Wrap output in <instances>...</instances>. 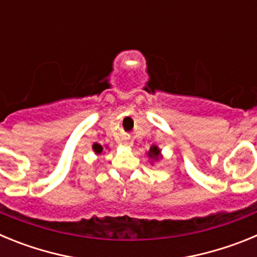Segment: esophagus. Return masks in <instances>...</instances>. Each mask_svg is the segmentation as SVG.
Masks as SVG:
<instances>
[{"label":"esophagus","instance_id":"obj_1","mask_svg":"<svg viewBox=\"0 0 257 257\" xmlns=\"http://www.w3.org/2000/svg\"><path fill=\"white\" fill-rule=\"evenodd\" d=\"M122 144H124V145H133V140H131L130 138H123V139H122Z\"/></svg>","mask_w":257,"mask_h":257}]
</instances>
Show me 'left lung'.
Segmentation results:
<instances>
[{
	"instance_id": "1",
	"label": "left lung",
	"mask_w": 257,
	"mask_h": 257,
	"mask_svg": "<svg viewBox=\"0 0 257 257\" xmlns=\"http://www.w3.org/2000/svg\"><path fill=\"white\" fill-rule=\"evenodd\" d=\"M149 157H151V158H158V157H160V149L157 148L156 145H153L151 148V151H149Z\"/></svg>"
}]
</instances>
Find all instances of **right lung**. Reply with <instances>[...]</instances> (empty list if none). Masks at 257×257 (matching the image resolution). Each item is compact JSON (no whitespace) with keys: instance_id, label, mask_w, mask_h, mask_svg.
<instances>
[{"instance_id":"1","label":"right lung","mask_w":257,"mask_h":257,"mask_svg":"<svg viewBox=\"0 0 257 257\" xmlns=\"http://www.w3.org/2000/svg\"><path fill=\"white\" fill-rule=\"evenodd\" d=\"M92 148H94V151L96 152L97 154H100L101 151H103V147H101L100 144H94V147H92Z\"/></svg>"}]
</instances>
